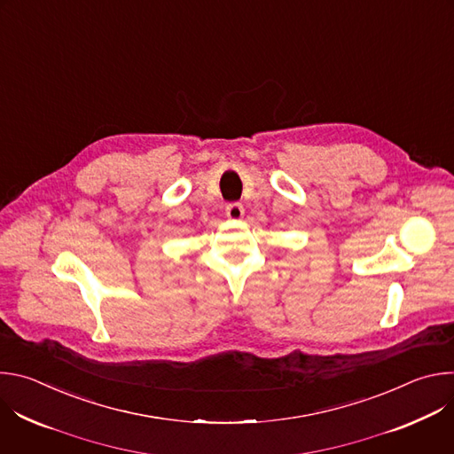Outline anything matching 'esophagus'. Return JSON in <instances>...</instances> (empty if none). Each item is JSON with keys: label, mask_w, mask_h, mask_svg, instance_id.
Instances as JSON below:
<instances>
[{"label": "esophagus", "mask_w": 454, "mask_h": 454, "mask_svg": "<svg viewBox=\"0 0 454 454\" xmlns=\"http://www.w3.org/2000/svg\"><path fill=\"white\" fill-rule=\"evenodd\" d=\"M226 215H228L230 219H233V221H239V219H242V215H244V207H242L240 203H230V205L226 207Z\"/></svg>", "instance_id": "1"}]
</instances>
